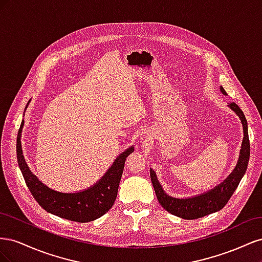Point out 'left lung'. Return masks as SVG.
<instances>
[{
	"label": "left lung",
	"instance_id": "1",
	"mask_svg": "<svg viewBox=\"0 0 262 262\" xmlns=\"http://www.w3.org/2000/svg\"><path fill=\"white\" fill-rule=\"evenodd\" d=\"M220 89L224 95L226 94L223 87L221 86ZM228 107L233 112H235L236 115L241 119L244 130V139L236 167L231 172V175L222 182V184L205 193L192 198H187V199H178V198H172L168 195L164 191L160 181L157 179L155 171L150 168V180H152L158 202L161 203V205L166 211L171 213L172 215H176L185 220H195L222 210L228 202V200L231 199L232 194L234 193L236 188L238 187L243 176L245 175L250 155L247 120H246L243 110L235 102H229Z\"/></svg>",
	"mask_w": 262,
	"mask_h": 262
}]
</instances>
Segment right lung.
<instances>
[{
	"label": "right lung",
	"mask_w": 262,
	"mask_h": 262,
	"mask_svg": "<svg viewBox=\"0 0 262 262\" xmlns=\"http://www.w3.org/2000/svg\"><path fill=\"white\" fill-rule=\"evenodd\" d=\"M23 126L24 120L21 121L17 134V162L30 193L43 210L62 219L86 223V222H91L102 216L112 209L117 198L125 160L134 150L133 146L126 148L123 153L119 155L105 175L94 186L85 189L84 191L63 193L54 191L43 185L30 171L21 149L20 134Z\"/></svg>",
	"instance_id": "obj_1"
}]
</instances>
